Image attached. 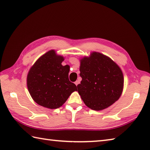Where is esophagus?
Here are the masks:
<instances>
[{"label": "esophagus", "instance_id": "obj_1", "mask_svg": "<svg viewBox=\"0 0 150 150\" xmlns=\"http://www.w3.org/2000/svg\"><path fill=\"white\" fill-rule=\"evenodd\" d=\"M79 83H80V81H79V80L75 82V85H76V86H77V85H78Z\"/></svg>", "mask_w": 150, "mask_h": 150}]
</instances>
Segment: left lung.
<instances>
[{"label":"left lung","instance_id":"8db88e82","mask_svg":"<svg viewBox=\"0 0 150 150\" xmlns=\"http://www.w3.org/2000/svg\"><path fill=\"white\" fill-rule=\"evenodd\" d=\"M79 94L86 106L95 111L110 106L120 98L124 76L120 67L109 57L93 52L80 60Z\"/></svg>","mask_w":150,"mask_h":150}]
</instances>
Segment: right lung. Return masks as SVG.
Segmentation results:
<instances>
[{
  "mask_svg": "<svg viewBox=\"0 0 150 150\" xmlns=\"http://www.w3.org/2000/svg\"><path fill=\"white\" fill-rule=\"evenodd\" d=\"M64 58L52 50L44 53L31 67L27 75V87L33 100L49 109L62 106L76 85L69 81V66H62Z\"/></svg>",
  "mask_w": 150,
  "mask_h": 150,
  "instance_id": "right-lung-1",
  "label": "right lung"
}]
</instances>
